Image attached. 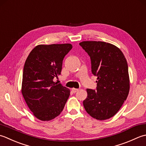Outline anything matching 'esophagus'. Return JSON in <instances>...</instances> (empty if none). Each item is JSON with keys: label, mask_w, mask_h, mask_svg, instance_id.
Here are the masks:
<instances>
[{"label": "esophagus", "mask_w": 146, "mask_h": 146, "mask_svg": "<svg viewBox=\"0 0 146 146\" xmlns=\"http://www.w3.org/2000/svg\"><path fill=\"white\" fill-rule=\"evenodd\" d=\"M71 90H72V91L74 93H76L77 91H78L79 90V89H76V88H72L71 89Z\"/></svg>", "instance_id": "1"}]
</instances>
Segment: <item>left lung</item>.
Here are the masks:
<instances>
[{
  "label": "left lung",
  "mask_w": 146,
  "mask_h": 146,
  "mask_svg": "<svg viewBox=\"0 0 146 146\" xmlns=\"http://www.w3.org/2000/svg\"><path fill=\"white\" fill-rule=\"evenodd\" d=\"M79 44L90 55L92 73L97 77L96 91L86 90L88 96L83 105L94 118H110L120 109L129 93L126 58L122 52L111 43L85 41Z\"/></svg>",
  "instance_id": "left-lung-1"
}]
</instances>
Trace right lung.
I'll return each instance as SVG.
<instances>
[{"label": "right lung", "instance_id": "obj_1", "mask_svg": "<svg viewBox=\"0 0 146 146\" xmlns=\"http://www.w3.org/2000/svg\"><path fill=\"white\" fill-rule=\"evenodd\" d=\"M70 43L39 44L29 53L23 69L21 93L35 117L49 121L60 114L69 97V89L53 81L60 74Z\"/></svg>", "mask_w": 146, "mask_h": 146}]
</instances>
